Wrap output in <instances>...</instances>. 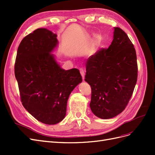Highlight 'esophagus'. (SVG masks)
<instances>
[{
    "label": "esophagus",
    "mask_w": 155,
    "mask_h": 155,
    "mask_svg": "<svg viewBox=\"0 0 155 155\" xmlns=\"http://www.w3.org/2000/svg\"><path fill=\"white\" fill-rule=\"evenodd\" d=\"M79 70H80L81 75V76H82V78H83V79L84 80V79H85V70H84L82 69V68H81Z\"/></svg>",
    "instance_id": "1"
}]
</instances>
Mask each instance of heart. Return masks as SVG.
<instances>
[{"label": "heart", "mask_w": 155, "mask_h": 155, "mask_svg": "<svg viewBox=\"0 0 155 155\" xmlns=\"http://www.w3.org/2000/svg\"><path fill=\"white\" fill-rule=\"evenodd\" d=\"M98 41H99V39H98L97 37H96V43H97Z\"/></svg>", "instance_id": "b5f03b06"}]
</instances>
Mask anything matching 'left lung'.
Returning a JSON list of instances; mask_svg holds the SVG:
<instances>
[{
	"label": "left lung",
	"instance_id": "obj_1",
	"mask_svg": "<svg viewBox=\"0 0 155 155\" xmlns=\"http://www.w3.org/2000/svg\"><path fill=\"white\" fill-rule=\"evenodd\" d=\"M86 71L93 114L101 119L120 114L133 95L138 77L135 48L124 31L114 28L111 45L88 59Z\"/></svg>",
	"mask_w": 155,
	"mask_h": 155
}]
</instances>
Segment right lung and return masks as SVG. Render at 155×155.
<instances>
[{"mask_svg":"<svg viewBox=\"0 0 155 155\" xmlns=\"http://www.w3.org/2000/svg\"><path fill=\"white\" fill-rule=\"evenodd\" d=\"M58 45L55 34L37 29L21 42L15 63L22 105L35 119L48 125L64 119L70 93L82 82L78 69L65 70L58 63L51 54Z\"/></svg>","mask_w":155,"mask_h":155,"instance_id":"obj_1","label":"right lung"}]
</instances>
